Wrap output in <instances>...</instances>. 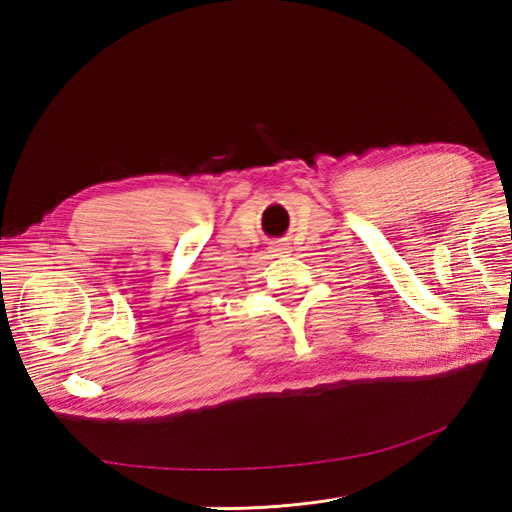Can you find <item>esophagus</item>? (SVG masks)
Masks as SVG:
<instances>
[{"label": "esophagus", "mask_w": 512, "mask_h": 512, "mask_svg": "<svg viewBox=\"0 0 512 512\" xmlns=\"http://www.w3.org/2000/svg\"><path fill=\"white\" fill-rule=\"evenodd\" d=\"M269 250L273 252V256H284V254L290 252V243H286V241H273Z\"/></svg>", "instance_id": "esophagus-1"}]
</instances>
